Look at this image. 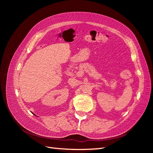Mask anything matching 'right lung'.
I'll return each mask as SVG.
<instances>
[{
	"label": "right lung",
	"mask_w": 153,
	"mask_h": 153,
	"mask_svg": "<svg viewBox=\"0 0 153 153\" xmlns=\"http://www.w3.org/2000/svg\"><path fill=\"white\" fill-rule=\"evenodd\" d=\"M34 115H35V114H34Z\"/></svg>",
	"instance_id": "right-lung-1"
}]
</instances>
